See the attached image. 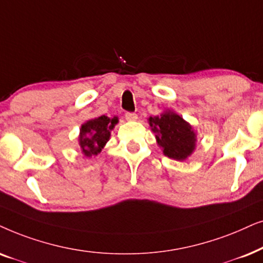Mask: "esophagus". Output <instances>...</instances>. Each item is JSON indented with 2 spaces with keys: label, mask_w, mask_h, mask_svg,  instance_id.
<instances>
[{
  "label": "esophagus",
  "mask_w": 263,
  "mask_h": 263,
  "mask_svg": "<svg viewBox=\"0 0 263 263\" xmlns=\"http://www.w3.org/2000/svg\"><path fill=\"white\" fill-rule=\"evenodd\" d=\"M137 114L136 113H132V111H126L125 113V119L126 120H128V121H135V120H137Z\"/></svg>",
  "instance_id": "34e87169"
}]
</instances>
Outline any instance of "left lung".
<instances>
[{"instance_id":"1","label":"left lung","mask_w":263,"mask_h":263,"mask_svg":"<svg viewBox=\"0 0 263 263\" xmlns=\"http://www.w3.org/2000/svg\"><path fill=\"white\" fill-rule=\"evenodd\" d=\"M149 125L156 134L157 143L163 154L171 159L185 160L195 148V134L192 127L173 111H166L160 117L149 118Z\"/></svg>"}]
</instances>
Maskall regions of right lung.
<instances>
[{
	"instance_id": "1",
	"label": "right lung",
	"mask_w": 263,
	"mask_h": 263,
	"mask_svg": "<svg viewBox=\"0 0 263 263\" xmlns=\"http://www.w3.org/2000/svg\"><path fill=\"white\" fill-rule=\"evenodd\" d=\"M118 122V118H108L106 115L86 121L80 128L79 144L86 156L97 155L109 139L110 131Z\"/></svg>"
}]
</instances>
